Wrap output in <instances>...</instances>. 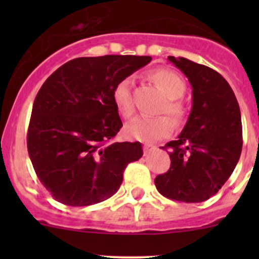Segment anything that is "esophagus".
Returning <instances> with one entry per match:
<instances>
[{"label":"esophagus","instance_id":"obj_1","mask_svg":"<svg viewBox=\"0 0 259 259\" xmlns=\"http://www.w3.org/2000/svg\"><path fill=\"white\" fill-rule=\"evenodd\" d=\"M153 150H155V146H154V145H151V144H145L144 145V154H145V155H148V154L150 153V151H153Z\"/></svg>","mask_w":259,"mask_h":259}]
</instances>
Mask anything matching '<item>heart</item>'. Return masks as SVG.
<instances>
[{
    "label": "heart",
    "instance_id": "1",
    "mask_svg": "<svg viewBox=\"0 0 259 259\" xmlns=\"http://www.w3.org/2000/svg\"><path fill=\"white\" fill-rule=\"evenodd\" d=\"M159 90L169 99L163 110L166 111L179 124L184 117V109L177 99L185 93V83L178 74L168 69H158L150 74ZM113 100L117 113L122 117H130L134 114V103L132 95V80L122 79L116 83L113 91ZM173 132V122L166 116L137 117L125 126V137L143 143H151L169 137Z\"/></svg>",
    "mask_w": 259,
    "mask_h": 259
}]
</instances>
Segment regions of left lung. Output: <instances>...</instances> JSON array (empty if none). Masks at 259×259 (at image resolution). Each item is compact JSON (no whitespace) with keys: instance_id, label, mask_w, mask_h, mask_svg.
I'll list each match as a JSON object with an SVG mask.
<instances>
[{"instance_id":"1","label":"left lung","mask_w":259,"mask_h":259,"mask_svg":"<svg viewBox=\"0 0 259 259\" xmlns=\"http://www.w3.org/2000/svg\"><path fill=\"white\" fill-rule=\"evenodd\" d=\"M168 60L189 80L193 104L178 139L165 145L170 148V168L154 183L169 199L204 202L223 187L239 160L241 110L232 88L215 70L184 57Z\"/></svg>"}]
</instances>
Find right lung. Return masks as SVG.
Returning a JSON list of instances; mask_svg holds the SVG:
<instances>
[{"label": "right lung", "instance_id": "add662e5", "mask_svg": "<svg viewBox=\"0 0 259 259\" xmlns=\"http://www.w3.org/2000/svg\"><path fill=\"white\" fill-rule=\"evenodd\" d=\"M150 61L133 55L79 57L41 86L27 149L38 179L57 202L85 207L106 200L121 185L127 164L142 158L139 142H111L122 126L113 91Z\"/></svg>", "mask_w": 259, "mask_h": 259}]
</instances>
